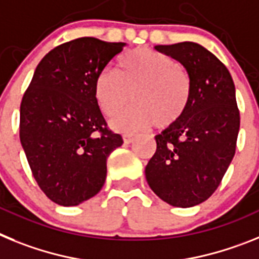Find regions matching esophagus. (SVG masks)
Here are the masks:
<instances>
[{
  "mask_svg": "<svg viewBox=\"0 0 259 259\" xmlns=\"http://www.w3.org/2000/svg\"><path fill=\"white\" fill-rule=\"evenodd\" d=\"M122 137H123V142L126 143V145H129V143H132L138 136H137V134H133V133H125Z\"/></svg>",
  "mask_w": 259,
  "mask_h": 259,
  "instance_id": "1",
  "label": "esophagus"
}]
</instances>
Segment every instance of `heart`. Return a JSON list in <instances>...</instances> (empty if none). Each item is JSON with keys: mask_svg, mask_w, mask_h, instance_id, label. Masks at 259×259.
Segmentation results:
<instances>
[{"mask_svg": "<svg viewBox=\"0 0 259 259\" xmlns=\"http://www.w3.org/2000/svg\"><path fill=\"white\" fill-rule=\"evenodd\" d=\"M192 79L170 56L150 48L126 52L98 74L94 94L105 116H120L132 103L137 107L113 121V126L132 130L154 123L168 129L183 120L192 102Z\"/></svg>", "mask_w": 259, "mask_h": 259, "instance_id": "1", "label": "heart"}]
</instances>
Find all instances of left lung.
<instances>
[{
    "label": "left lung",
    "instance_id": "obj_1",
    "mask_svg": "<svg viewBox=\"0 0 259 259\" xmlns=\"http://www.w3.org/2000/svg\"><path fill=\"white\" fill-rule=\"evenodd\" d=\"M155 49L184 65L193 92L183 120L155 137L146 180L170 206L193 207L212 195L235 156L240 129L235 83L226 65L197 42Z\"/></svg>",
    "mask_w": 259,
    "mask_h": 259
}]
</instances>
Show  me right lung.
I'll list each match as a JSON object with an SVG mask.
<instances>
[{"label":"right lung","mask_w":259,"mask_h":259,"mask_svg":"<svg viewBox=\"0 0 259 259\" xmlns=\"http://www.w3.org/2000/svg\"><path fill=\"white\" fill-rule=\"evenodd\" d=\"M125 42L79 37L44 56L21 103L19 138L36 183L60 206L100 192L107 159L123 143L108 129L94 94L98 74Z\"/></svg>","instance_id":"1"}]
</instances>
